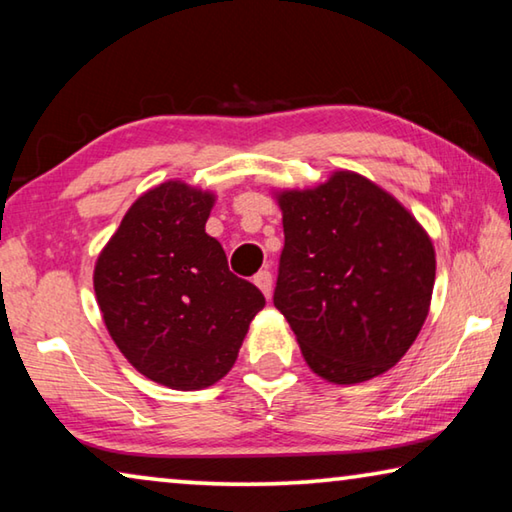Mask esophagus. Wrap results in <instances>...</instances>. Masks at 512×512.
<instances>
[{
	"mask_svg": "<svg viewBox=\"0 0 512 512\" xmlns=\"http://www.w3.org/2000/svg\"><path fill=\"white\" fill-rule=\"evenodd\" d=\"M253 282L255 285L262 289V294L266 296V298H271V291H273V275H271V271L269 269H264V271H259L255 278H253Z\"/></svg>",
	"mask_w": 512,
	"mask_h": 512,
	"instance_id": "1",
	"label": "esophagus"
}]
</instances>
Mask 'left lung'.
<instances>
[{
	"label": "left lung",
	"instance_id": "obj_1",
	"mask_svg": "<svg viewBox=\"0 0 512 512\" xmlns=\"http://www.w3.org/2000/svg\"><path fill=\"white\" fill-rule=\"evenodd\" d=\"M285 227L273 305L314 373L353 385L392 369L428 316L435 250L415 216L367 177L278 196Z\"/></svg>",
	"mask_w": 512,
	"mask_h": 512
}]
</instances>
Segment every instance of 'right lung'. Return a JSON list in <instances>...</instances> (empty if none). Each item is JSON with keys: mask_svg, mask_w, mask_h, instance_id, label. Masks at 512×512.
I'll return each mask as SVG.
<instances>
[{"mask_svg": "<svg viewBox=\"0 0 512 512\" xmlns=\"http://www.w3.org/2000/svg\"><path fill=\"white\" fill-rule=\"evenodd\" d=\"M214 196L166 182L129 207L95 264V296L120 353L145 378L202 389L232 369L266 305L205 232Z\"/></svg>", "mask_w": 512, "mask_h": 512, "instance_id": "add662e5", "label": "right lung"}]
</instances>
